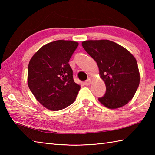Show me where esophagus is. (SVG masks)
I'll return each mask as SVG.
<instances>
[{
	"instance_id": "obj_1",
	"label": "esophagus",
	"mask_w": 155,
	"mask_h": 155,
	"mask_svg": "<svg viewBox=\"0 0 155 155\" xmlns=\"http://www.w3.org/2000/svg\"><path fill=\"white\" fill-rule=\"evenodd\" d=\"M91 84V80L90 79V78H88V80H87L84 82V84L87 85V86H88V85H90Z\"/></svg>"
}]
</instances>
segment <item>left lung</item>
<instances>
[{
  "label": "left lung",
  "instance_id": "8db88e82",
  "mask_svg": "<svg viewBox=\"0 0 155 155\" xmlns=\"http://www.w3.org/2000/svg\"><path fill=\"white\" fill-rule=\"evenodd\" d=\"M82 45L97 62L100 77L106 85V93L98 98L100 103L110 109L127 104L140 83L136 58L126 48L108 40L86 41Z\"/></svg>",
  "mask_w": 155,
  "mask_h": 155
}]
</instances>
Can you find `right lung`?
I'll return each mask as SVG.
<instances>
[{
  "instance_id": "1",
  "label": "right lung",
  "mask_w": 155,
  "mask_h": 155,
  "mask_svg": "<svg viewBox=\"0 0 155 155\" xmlns=\"http://www.w3.org/2000/svg\"><path fill=\"white\" fill-rule=\"evenodd\" d=\"M78 43L56 41L45 45L28 64V86L39 103L51 110H59L74 103L81 86L74 83L69 60Z\"/></svg>"
}]
</instances>
